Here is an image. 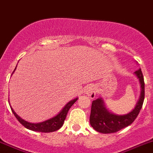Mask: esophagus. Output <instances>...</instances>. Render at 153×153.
<instances>
[{"label":"esophagus","instance_id":"1","mask_svg":"<svg viewBox=\"0 0 153 153\" xmlns=\"http://www.w3.org/2000/svg\"><path fill=\"white\" fill-rule=\"evenodd\" d=\"M85 92L87 95L89 96L91 99H93L95 97L96 92H97V88H96V87L94 86V85H89V86L85 88Z\"/></svg>","mask_w":153,"mask_h":153}]
</instances>
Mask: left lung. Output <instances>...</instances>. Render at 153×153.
Listing matches in <instances>:
<instances>
[{
  "label": "left lung",
  "mask_w": 153,
  "mask_h": 153,
  "mask_svg": "<svg viewBox=\"0 0 153 153\" xmlns=\"http://www.w3.org/2000/svg\"><path fill=\"white\" fill-rule=\"evenodd\" d=\"M134 75L140 84V96L134 109L123 115L113 114L107 109L102 97L93 100L90 115L91 126L101 133H113L131 124L137 117L143 104L145 97V83L141 68L136 71Z\"/></svg>",
  "instance_id": "obj_1"
}]
</instances>
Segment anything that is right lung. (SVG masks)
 <instances>
[{"label": "right lung", "mask_w": 153, "mask_h": 153, "mask_svg": "<svg viewBox=\"0 0 153 153\" xmlns=\"http://www.w3.org/2000/svg\"><path fill=\"white\" fill-rule=\"evenodd\" d=\"M16 68H16H15L14 71H13V73L15 71ZM13 73H12V75H13ZM78 97H76V98L70 100L69 102L67 103V104L65 105V107L62 109V111H60L57 115H56V116L50 118V119H48L45 121H42V122H39V123H30L28 121H26L25 120L22 119V118L20 117V116H18V115L16 114V112L13 111V108L11 107V106H10L12 112L14 114V116L16 117L17 120H18L23 126H25L27 129L33 130V131L41 132V133H51V132L56 131V130H58L62 126L68 111H69V109L71 108V106L73 105L75 103V101L78 100ZM8 101H9V100H8Z\"/></svg>", "instance_id": "obj_1"}]
</instances>
